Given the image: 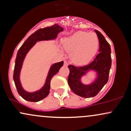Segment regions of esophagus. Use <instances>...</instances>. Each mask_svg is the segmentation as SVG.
I'll return each mask as SVG.
<instances>
[{
  "label": "esophagus",
  "instance_id": "esophagus-1",
  "mask_svg": "<svg viewBox=\"0 0 131 131\" xmlns=\"http://www.w3.org/2000/svg\"><path fill=\"white\" fill-rule=\"evenodd\" d=\"M64 66H67L68 65V62L67 61H64Z\"/></svg>",
  "mask_w": 131,
  "mask_h": 131
}]
</instances>
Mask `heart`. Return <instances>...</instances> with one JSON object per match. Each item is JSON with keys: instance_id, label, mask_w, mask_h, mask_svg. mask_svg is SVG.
<instances>
[{"instance_id": "heart-1", "label": "heart", "mask_w": 131, "mask_h": 131, "mask_svg": "<svg viewBox=\"0 0 131 131\" xmlns=\"http://www.w3.org/2000/svg\"><path fill=\"white\" fill-rule=\"evenodd\" d=\"M64 49L71 51L70 57L73 62L82 64L88 62L97 52L99 45L95 33L78 31L63 41Z\"/></svg>"}]
</instances>
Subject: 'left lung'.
Instances as JSON below:
<instances>
[{"label": "left lung", "instance_id": "obj_1", "mask_svg": "<svg viewBox=\"0 0 131 131\" xmlns=\"http://www.w3.org/2000/svg\"><path fill=\"white\" fill-rule=\"evenodd\" d=\"M97 33L99 40V53L92 62L86 65H68L70 74L68 82L71 91L78 95L84 98L95 97L99 94L103 86L107 83L111 66L110 46L103 35L97 30ZM94 69L98 73V78L94 83L89 86L82 85L80 82V77L87 70Z\"/></svg>", "mask_w": 131, "mask_h": 131}]
</instances>
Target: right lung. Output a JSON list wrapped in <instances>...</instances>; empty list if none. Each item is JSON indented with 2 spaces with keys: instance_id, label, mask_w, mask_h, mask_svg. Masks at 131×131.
Returning <instances> with one entry per match:
<instances>
[{
  "instance_id": "obj_1",
  "label": "right lung",
  "mask_w": 131,
  "mask_h": 131,
  "mask_svg": "<svg viewBox=\"0 0 131 131\" xmlns=\"http://www.w3.org/2000/svg\"><path fill=\"white\" fill-rule=\"evenodd\" d=\"M63 30V29L57 24H55L53 26L51 27H46L43 29H38L27 39L26 41L21 46L18 51L15 60L14 73H13V80H14L18 93L22 98L27 101L36 102L46 98L50 92L51 79L54 75L56 74L59 71L60 68L63 65V61L57 63L52 65L49 71L48 77L47 78L46 83L43 88L40 91L36 92L28 93L23 89L19 79V75L23 61L24 60V58L26 56L27 52L35 44L37 41L55 39L57 36V34Z\"/></svg>"
}]
</instances>
